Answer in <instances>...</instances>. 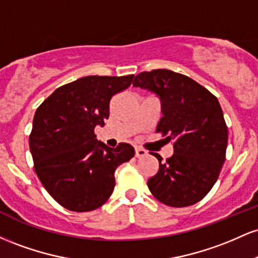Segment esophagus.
I'll use <instances>...</instances> for the list:
<instances>
[{"mask_svg":"<svg viewBox=\"0 0 258 258\" xmlns=\"http://www.w3.org/2000/svg\"><path fill=\"white\" fill-rule=\"evenodd\" d=\"M135 152H136V156H137V158H142V156H146L147 154H148L147 150L142 149V148H139V147H136L135 148Z\"/></svg>","mask_w":258,"mask_h":258,"instance_id":"obj_1","label":"esophagus"}]
</instances>
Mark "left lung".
I'll use <instances>...</instances> for the list:
<instances>
[{
  "label": "left lung",
  "instance_id": "8db88e82",
  "mask_svg": "<svg viewBox=\"0 0 258 258\" xmlns=\"http://www.w3.org/2000/svg\"><path fill=\"white\" fill-rule=\"evenodd\" d=\"M133 86L159 97L156 132L173 144L166 162L155 155L159 171L148 188L167 206L194 205L211 190L226 160L228 128L220 102L193 79L167 69L138 74Z\"/></svg>",
  "mask_w": 258,
  "mask_h": 258
}]
</instances>
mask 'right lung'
<instances>
[{
  "mask_svg": "<svg viewBox=\"0 0 258 258\" xmlns=\"http://www.w3.org/2000/svg\"><path fill=\"white\" fill-rule=\"evenodd\" d=\"M132 80L133 75L85 76L57 88L35 112L29 137L35 172L70 211L102 206L114 190L116 167L135 155L131 144L110 148L94 135L109 117L111 97Z\"/></svg>",
  "mask_w": 258,
  "mask_h": 258,
  "instance_id": "1",
  "label": "right lung"
}]
</instances>
